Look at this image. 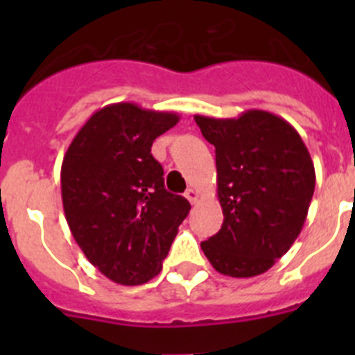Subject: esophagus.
<instances>
[{"label":"esophagus","instance_id":"34e87169","mask_svg":"<svg viewBox=\"0 0 355 355\" xmlns=\"http://www.w3.org/2000/svg\"><path fill=\"white\" fill-rule=\"evenodd\" d=\"M184 197H187L192 205H196L197 199H199V193H197V190H193V188H188L187 192H184Z\"/></svg>","mask_w":355,"mask_h":355}]
</instances>
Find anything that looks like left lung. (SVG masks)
Segmentation results:
<instances>
[{
	"instance_id": "8db88e82",
	"label": "left lung",
	"mask_w": 355,
	"mask_h": 355,
	"mask_svg": "<svg viewBox=\"0 0 355 355\" xmlns=\"http://www.w3.org/2000/svg\"><path fill=\"white\" fill-rule=\"evenodd\" d=\"M215 146L222 229L200 243L216 272L254 277L290 250L315 192V165L290 122L265 110L236 119L196 115Z\"/></svg>"
}]
</instances>
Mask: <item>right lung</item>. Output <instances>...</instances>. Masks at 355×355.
<instances>
[{"mask_svg": "<svg viewBox=\"0 0 355 355\" xmlns=\"http://www.w3.org/2000/svg\"><path fill=\"white\" fill-rule=\"evenodd\" d=\"M180 122L174 112L114 103L85 122L62 162V202L72 236L103 275L139 286L162 272L190 211L165 190L150 146Z\"/></svg>", "mask_w": 355, "mask_h": 355, "instance_id": "add662e5", "label": "right lung"}]
</instances>
